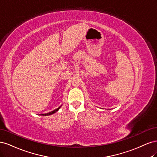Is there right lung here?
<instances>
[{
  "label": "right lung",
  "mask_w": 157,
  "mask_h": 157,
  "mask_svg": "<svg viewBox=\"0 0 157 157\" xmlns=\"http://www.w3.org/2000/svg\"><path fill=\"white\" fill-rule=\"evenodd\" d=\"M61 107V105L60 106V107H59L58 108H57L56 109H55V110H54V111H51V112H50V113H46V114H42V115H43V116H48V115H52V114H54L55 113H56L57 111H58L59 109H60V107Z\"/></svg>",
  "instance_id": "obj_1"
}]
</instances>
